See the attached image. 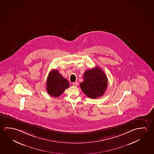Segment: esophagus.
Here are the masks:
<instances>
[{
	"label": "esophagus",
	"mask_w": 154,
	"mask_h": 154,
	"mask_svg": "<svg viewBox=\"0 0 154 154\" xmlns=\"http://www.w3.org/2000/svg\"><path fill=\"white\" fill-rule=\"evenodd\" d=\"M72 85L75 86H77L79 85V83L78 82H73V83H72Z\"/></svg>",
	"instance_id": "34e87169"
}]
</instances>
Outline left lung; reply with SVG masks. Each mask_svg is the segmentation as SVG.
Returning <instances> with one entry per match:
<instances>
[{"label":"left lung","mask_w":154,"mask_h":154,"mask_svg":"<svg viewBox=\"0 0 154 154\" xmlns=\"http://www.w3.org/2000/svg\"><path fill=\"white\" fill-rule=\"evenodd\" d=\"M107 84L105 73L98 66H96L85 71L83 81L80 84V86L85 95L90 98L95 99L103 96Z\"/></svg>","instance_id":"8db88e82"}]
</instances>
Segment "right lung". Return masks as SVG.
Returning <instances> with one entry per match:
<instances>
[{"label": "right lung", "instance_id": "add662e5", "mask_svg": "<svg viewBox=\"0 0 154 154\" xmlns=\"http://www.w3.org/2000/svg\"><path fill=\"white\" fill-rule=\"evenodd\" d=\"M70 84L68 81L59 73L58 70L51 71L47 80V91L48 94L53 97L57 98L68 88Z\"/></svg>", "mask_w": 154, "mask_h": 154}]
</instances>
